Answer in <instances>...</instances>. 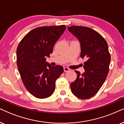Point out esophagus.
I'll use <instances>...</instances> for the list:
<instances>
[{"label":"esophagus","instance_id":"esophagus-1","mask_svg":"<svg viewBox=\"0 0 124 124\" xmlns=\"http://www.w3.org/2000/svg\"><path fill=\"white\" fill-rule=\"evenodd\" d=\"M63 69H64V71L65 72H67V71H69V68H67V67H65L63 68Z\"/></svg>","mask_w":124,"mask_h":124}]
</instances>
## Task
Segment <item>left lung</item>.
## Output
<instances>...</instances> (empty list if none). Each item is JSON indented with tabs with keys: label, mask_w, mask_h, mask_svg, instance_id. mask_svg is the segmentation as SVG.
<instances>
[{
	"label": "left lung",
	"mask_w": 124,
	"mask_h": 124,
	"mask_svg": "<svg viewBox=\"0 0 124 124\" xmlns=\"http://www.w3.org/2000/svg\"><path fill=\"white\" fill-rule=\"evenodd\" d=\"M68 30L80 42L81 57L87 59L84 73L75 71L77 77L70 87L77 97L86 100L99 91L107 77L110 63L108 45L104 38L91 28L72 26Z\"/></svg>",
	"instance_id": "obj_1"
}]
</instances>
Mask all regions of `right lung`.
I'll return each instance as SVG.
<instances>
[{
	"mask_svg": "<svg viewBox=\"0 0 124 124\" xmlns=\"http://www.w3.org/2000/svg\"><path fill=\"white\" fill-rule=\"evenodd\" d=\"M65 25L35 28L26 34L18 45L17 65L26 89L38 98L51 96L55 82L63 72L62 66H53L46 57L53 53L55 42L65 31Z\"/></svg>",
	"mask_w": 124,
	"mask_h": 124,
	"instance_id": "1",
	"label": "right lung"
}]
</instances>
